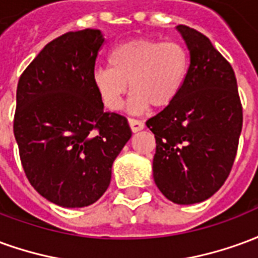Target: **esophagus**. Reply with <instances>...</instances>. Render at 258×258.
<instances>
[{
  "mask_svg": "<svg viewBox=\"0 0 258 258\" xmlns=\"http://www.w3.org/2000/svg\"><path fill=\"white\" fill-rule=\"evenodd\" d=\"M128 123H130V127L133 130V133H138L141 130H144V123L141 121V120H137V118H128Z\"/></svg>",
  "mask_w": 258,
  "mask_h": 258,
  "instance_id": "1",
  "label": "esophagus"
}]
</instances>
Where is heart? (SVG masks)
Masks as SVG:
<instances>
[{
  "mask_svg": "<svg viewBox=\"0 0 258 258\" xmlns=\"http://www.w3.org/2000/svg\"><path fill=\"white\" fill-rule=\"evenodd\" d=\"M109 66L95 69L91 77L102 105L109 110L121 109L130 83L133 95L128 109L142 113L149 106L163 109L175 101L184 85L189 58L178 42L137 38L113 48Z\"/></svg>",
  "mask_w": 258,
  "mask_h": 258,
  "instance_id": "obj_1",
  "label": "heart"
}]
</instances>
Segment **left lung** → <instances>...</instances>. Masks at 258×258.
Listing matches in <instances>:
<instances>
[{
  "label": "left lung",
  "instance_id": "left-lung-1",
  "mask_svg": "<svg viewBox=\"0 0 258 258\" xmlns=\"http://www.w3.org/2000/svg\"><path fill=\"white\" fill-rule=\"evenodd\" d=\"M190 63L175 101L146 121L156 138L153 178L177 205L209 199L231 173L243 110L232 66L210 40L177 26Z\"/></svg>",
  "mask_w": 258,
  "mask_h": 258
}]
</instances>
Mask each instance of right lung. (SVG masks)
I'll use <instances>...</instances> for the list:
<instances>
[{
	"mask_svg": "<svg viewBox=\"0 0 258 258\" xmlns=\"http://www.w3.org/2000/svg\"><path fill=\"white\" fill-rule=\"evenodd\" d=\"M103 41L99 30L69 31L42 48L18 83L20 162L31 186L62 207L95 203L131 138L127 118L105 112L92 85Z\"/></svg>",
	"mask_w": 258,
	"mask_h": 258,
	"instance_id": "add662e5",
	"label": "right lung"
}]
</instances>
